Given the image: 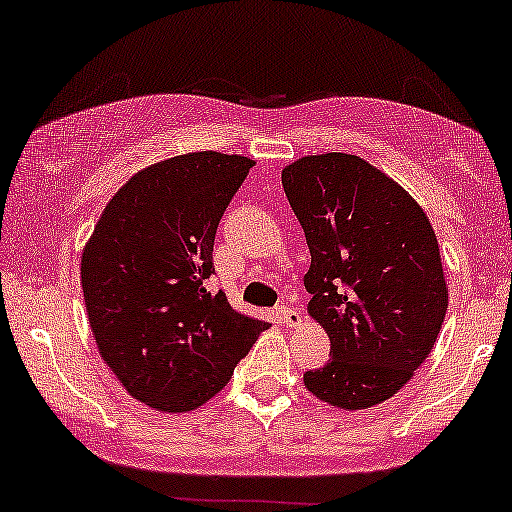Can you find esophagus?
<instances>
[{"label": "esophagus", "instance_id": "esophagus-1", "mask_svg": "<svg viewBox=\"0 0 512 512\" xmlns=\"http://www.w3.org/2000/svg\"><path fill=\"white\" fill-rule=\"evenodd\" d=\"M277 317H279V324H284L286 328H296L300 324V312L293 310V307L282 305L277 310Z\"/></svg>", "mask_w": 512, "mask_h": 512}]
</instances>
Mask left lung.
I'll return each mask as SVG.
<instances>
[{"mask_svg":"<svg viewBox=\"0 0 512 512\" xmlns=\"http://www.w3.org/2000/svg\"><path fill=\"white\" fill-rule=\"evenodd\" d=\"M282 184L312 254L307 314L331 340L305 387L340 410L373 408L412 380L443 328L436 233L415 198L359 156H303Z\"/></svg>","mask_w":512,"mask_h":512,"instance_id":"1","label":"left lung"}]
</instances>
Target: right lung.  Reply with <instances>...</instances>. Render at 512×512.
I'll list each match as a JSON object with an SVG mask.
<instances>
[{"label": "right lung", "mask_w": 512, "mask_h": 512, "mask_svg": "<svg viewBox=\"0 0 512 512\" xmlns=\"http://www.w3.org/2000/svg\"><path fill=\"white\" fill-rule=\"evenodd\" d=\"M251 167V158L219 151L144 167L118 188L83 247L81 286L97 352L149 408H200L268 328L205 286L216 228Z\"/></svg>", "instance_id": "right-lung-1"}]
</instances>
